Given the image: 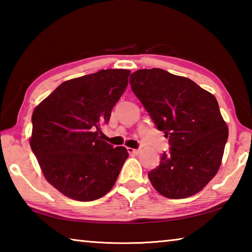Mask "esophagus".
I'll use <instances>...</instances> for the list:
<instances>
[{"label": "esophagus", "instance_id": "1", "mask_svg": "<svg viewBox=\"0 0 252 252\" xmlns=\"http://www.w3.org/2000/svg\"><path fill=\"white\" fill-rule=\"evenodd\" d=\"M127 152H129L130 155H139V153H140V150H139V149L127 148Z\"/></svg>", "mask_w": 252, "mask_h": 252}]
</instances>
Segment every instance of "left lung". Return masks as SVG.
I'll return each mask as SVG.
<instances>
[{
  "mask_svg": "<svg viewBox=\"0 0 252 252\" xmlns=\"http://www.w3.org/2000/svg\"><path fill=\"white\" fill-rule=\"evenodd\" d=\"M130 84L171 146L148 173L153 188L169 199L198 193L218 172L228 139L218 101L192 80L157 67L133 72Z\"/></svg>",
  "mask_w": 252,
  "mask_h": 252,
  "instance_id": "obj_1",
  "label": "left lung"
}]
</instances>
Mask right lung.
<instances>
[{"instance_id": "obj_1", "label": "right lung", "mask_w": 252, "mask_h": 252, "mask_svg": "<svg viewBox=\"0 0 252 252\" xmlns=\"http://www.w3.org/2000/svg\"><path fill=\"white\" fill-rule=\"evenodd\" d=\"M129 75L108 69L67 80L34 109L30 146L46 180L65 197L93 201L116 183L129 153L99 133Z\"/></svg>"}]
</instances>
